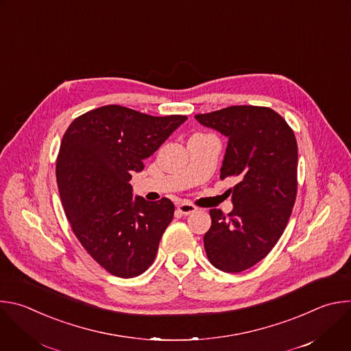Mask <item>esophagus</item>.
<instances>
[{
  "instance_id": "34e87169",
  "label": "esophagus",
  "mask_w": 351,
  "mask_h": 351,
  "mask_svg": "<svg viewBox=\"0 0 351 351\" xmlns=\"http://www.w3.org/2000/svg\"><path fill=\"white\" fill-rule=\"evenodd\" d=\"M178 211L182 214V215H190L193 213L197 211V207L193 206V204H189V203H180L178 206Z\"/></svg>"
}]
</instances>
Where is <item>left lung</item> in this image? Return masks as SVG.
Listing matches in <instances>:
<instances>
[{"label": "left lung", "instance_id": "8db88e82", "mask_svg": "<svg viewBox=\"0 0 351 351\" xmlns=\"http://www.w3.org/2000/svg\"><path fill=\"white\" fill-rule=\"evenodd\" d=\"M204 126L228 137L221 179L230 187L233 211L210 210L211 228L204 234L210 263L223 272L252 268L280 239L297 195V141L293 129L274 110L232 106L197 114Z\"/></svg>", "mask_w": 351, "mask_h": 351}]
</instances>
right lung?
<instances>
[{
  "label": "right lung",
  "mask_w": 351,
  "mask_h": 351,
  "mask_svg": "<svg viewBox=\"0 0 351 351\" xmlns=\"http://www.w3.org/2000/svg\"><path fill=\"white\" fill-rule=\"evenodd\" d=\"M186 119L104 106L77 117L62 137L57 182L66 218L86 252L111 275L138 276L156 260L175 206L167 197L133 199L129 180Z\"/></svg>",
  "instance_id": "1"
}]
</instances>
